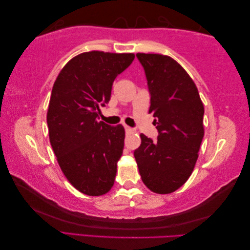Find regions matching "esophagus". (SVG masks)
Listing matches in <instances>:
<instances>
[{"mask_svg":"<svg viewBox=\"0 0 250 250\" xmlns=\"http://www.w3.org/2000/svg\"><path fill=\"white\" fill-rule=\"evenodd\" d=\"M124 127H125V130H126V132H132V131H134V129H132V128H130V127H129V126H127V125H125Z\"/></svg>","mask_w":250,"mask_h":250,"instance_id":"esophagus-1","label":"esophagus"}]
</instances>
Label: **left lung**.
Instances as JSON below:
<instances>
[{
    "instance_id": "1",
    "label": "left lung",
    "mask_w": 250,
    "mask_h": 250,
    "mask_svg": "<svg viewBox=\"0 0 250 250\" xmlns=\"http://www.w3.org/2000/svg\"><path fill=\"white\" fill-rule=\"evenodd\" d=\"M151 94L149 113L159 130L153 141L144 134L134 156L141 179L157 194L182 187L194 169L204 137V105L195 83L169 56L137 54Z\"/></svg>"
}]
</instances>
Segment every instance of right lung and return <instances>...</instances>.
<instances>
[{"label":"right lung","instance_id":"right-lung-1","mask_svg":"<svg viewBox=\"0 0 250 250\" xmlns=\"http://www.w3.org/2000/svg\"><path fill=\"white\" fill-rule=\"evenodd\" d=\"M132 53H82L69 60L56 79L47 110L49 141L68 181L89 196L108 193L123 154L125 129L97 121L109 103L116 76Z\"/></svg>","mask_w":250,"mask_h":250}]
</instances>
